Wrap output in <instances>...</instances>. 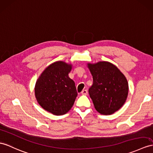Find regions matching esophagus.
Wrapping results in <instances>:
<instances>
[{
    "label": "esophagus",
    "mask_w": 153,
    "mask_h": 153,
    "mask_svg": "<svg viewBox=\"0 0 153 153\" xmlns=\"http://www.w3.org/2000/svg\"><path fill=\"white\" fill-rule=\"evenodd\" d=\"M81 93H82V95H86L88 94V91L86 90V89H84V90H82V91Z\"/></svg>",
    "instance_id": "34e87169"
}]
</instances>
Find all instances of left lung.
Returning a JSON list of instances; mask_svg holds the SVG:
<instances>
[{"label":"left lung","instance_id":"obj_1","mask_svg":"<svg viewBox=\"0 0 153 153\" xmlns=\"http://www.w3.org/2000/svg\"><path fill=\"white\" fill-rule=\"evenodd\" d=\"M87 67L94 80L89 94L95 110L105 115L120 110L126 102L128 93V81L123 73L107 61L88 63Z\"/></svg>","mask_w":153,"mask_h":153}]
</instances>
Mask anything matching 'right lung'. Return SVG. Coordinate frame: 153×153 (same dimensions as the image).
Segmentation results:
<instances>
[{
	"mask_svg": "<svg viewBox=\"0 0 153 153\" xmlns=\"http://www.w3.org/2000/svg\"><path fill=\"white\" fill-rule=\"evenodd\" d=\"M71 64L57 61L44 69L35 84V97L43 108L55 115H64L71 109L77 96L74 82L69 73Z\"/></svg>",
	"mask_w": 153,
	"mask_h": 153,
	"instance_id": "right-lung-1",
	"label": "right lung"
}]
</instances>
